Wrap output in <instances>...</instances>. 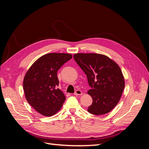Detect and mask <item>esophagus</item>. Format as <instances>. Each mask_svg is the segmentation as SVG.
I'll use <instances>...</instances> for the list:
<instances>
[{
	"label": "esophagus",
	"mask_w": 149,
	"mask_h": 149,
	"mask_svg": "<svg viewBox=\"0 0 149 149\" xmlns=\"http://www.w3.org/2000/svg\"><path fill=\"white\" fill-rule=\"evenodd\" d=\"M75 95H78V96H81V95H82L83 94V93H82V91H81V90H79V89H77V90H76V91L74 92V93Z\"/></svg>",
	"instance_id": "obj_1"
}]
</instances>
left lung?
Masks as SVG:
<instances>
[{
  "label": "left lung",
  "instance_id": "left-lung-1",
  "mask_svg": "<svg viewBox=\"0 0 149 149\" xmlns=\"http://www.w3.org/2000/svg\"><path fill=\"white\" fill-rule=\"evenodd\" d=\"M73 58L87 76L93 98L88 111L94 115L109 112L119 102L125 86L118 65L109 57L97 53H76Z\"/></svg>",
  "mask_w": 149,
  "mask_h": 149
}]
</instances>
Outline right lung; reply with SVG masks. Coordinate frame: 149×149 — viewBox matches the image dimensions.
<instances>
[{"instance_id":"obj_1","label":"right lung","mask_w":149,"mask_h":149,"mask_svg":"<svg viewBox=\"0 0 149 149\" xmlns=\"http://www.w3.org/2000/svg\"><path fill=\"white\" fill-rule=\"evenodd\" d=\"M71 58L68 53H48L35 61L26 72L23 82L26 100L42 115L55 114L63 104L66 97L57 88V71Z\"/></svg>"}]
</instances>
